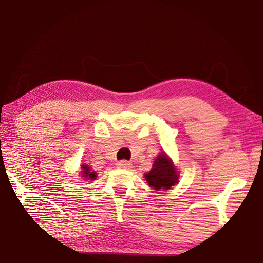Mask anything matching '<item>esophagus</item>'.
<instances>
[{
    "instance_id": "obj_1",
    "label": "esophagus",
    "mask_w": 263,
    "mask_h": 263,
    "mask_svg": "<svg viewBox=\"0 0 263 263\" xmlns=\"http://www.w3.org/2000/svg\"><path fill=\"white\" fill-rule=\"evenodd\" d=\"M117 166L120 167V168H124V170H128L131 167V164L128 163L127 160H122V161H119L117 163Z\"/></svg>"
}]
</instances>
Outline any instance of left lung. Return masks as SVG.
Wrapping results in <instances>:
<instances>
[{
    "label": "left lung",
    "mask_w": 263,
    "mask_h": 263,
    "mask_svg": "<svg viewBox=\"0 0 263 263\" xmlns=\"http://www.w3.org/2000/svg\"><path fill=\"white\" fill-rule=\"evenodd\" d=\"M144 177H146V181L149 185L155 190H168L175 183H177L178 180V175L174 165L165 154H160L156 158L153 170L147 174H144Z\"/></svg>",
    "instance_id": "1"
}]
</instances>
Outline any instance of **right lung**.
<instances>
[{
	"label": "right lung",
	"instance_id": "1",
	"mask_svg": "<svg viewBox=\"0 0 263 263\" xmlns=\"http://www.w3.org/2000/svg\"><path fill=\"white\" fill-rule=\"evenodd\" d=\"M81 168L83 170L82 173H83V176H85V177L89 178V180H95V178H96L97 174H96V173H95L93 171L91 172L90 167H88L87 165H82Z\"/></svg>",
	"mask_w": 263,
	"mask_h": 263
}]
</instances>
